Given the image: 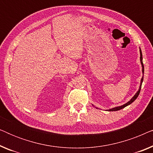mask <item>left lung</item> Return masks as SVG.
Here are the masks:
<instances>
[{
    "label": "left lung",
    "instance_id": "8db88e82",
    "mask_svg": "<svg viewBox=\"0 0 153 153\" xmlns=\"http://www.w3.org/2000/svg\"><path fill=\"white\" fill-rule=\"evenodd\" d=\"M139 51H140V61H141V67H142V74H143V76H142V78L141 79V83H140V86H139V91H138L137 93H136L135 95H134L133 97H131V99L129 100V102H127V103L123 104V105H121V106H116V107L110 108V109H108L107 111H119V110L122 109V108H125V106H128V105H129V104H131V103H132V102L134 101V100L138 97V96H139V93H140V91H141V88L142 83H143V74H144V66H143V57H142V52H141V48H140V47H139ZM93 106H94V105H93ZM95 108H98L97 107H95Z\"/></svg>",
    "mask_w": 153,
    "mask_h": 153
}]
</instances>
